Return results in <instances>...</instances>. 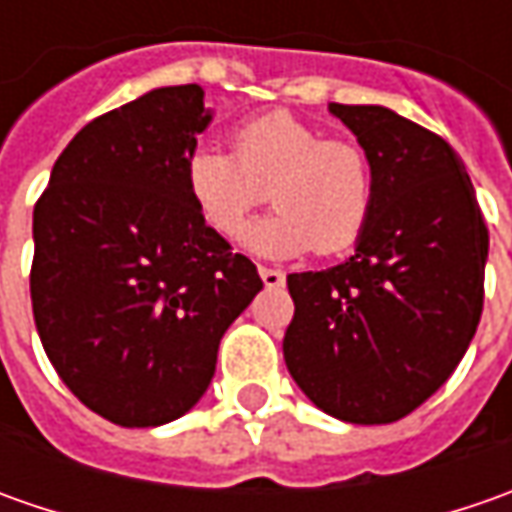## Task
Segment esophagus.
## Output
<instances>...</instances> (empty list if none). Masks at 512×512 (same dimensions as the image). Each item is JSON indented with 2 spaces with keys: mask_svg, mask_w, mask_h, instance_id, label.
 Returning a JSON list of instances; mask_svg holds the SVG:
<instances>
[{
  "mask_svg": "<svg viewBox=\"0 0 512 512\" xmlns=\"http://www.w3.org/2000/svg\"><path fill=\"white\" fill-rule=\"evenodd\" d=\"M259 276H262L265 287L285 285V273H282V270H276V267H259Z\"/></svg>",
  "mask_w": 512,
  "mask_h": 512,
  "instance_id": "esophagus-1",
  "label": "esophagus"
}]
</instances>
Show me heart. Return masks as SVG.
<instances>
[{
    "label": "heart",
    "mask_w": 512,
    "mask_h": 512,
    "mask_svg": "<svg viewBox=\"0 0 512 512\" xmlns=\"http://www.w3.org/2000/svg\"><path fill=\"white\" fill-rule=\"evenodd\" d=\"M233 156L196 145L182 162V182L202 225L239 239L262 185L276 205L245 233L247 250L267 259H296L313 247L322 256L359 242L376 205V176L359 142L325 139L290 110H267L230 133Z\"/></svg>",
    "instance_id": "heart-1"
}]
</instances>
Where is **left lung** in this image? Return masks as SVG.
Returning a JSON list of instances; mask_svg holds the SVG:
<instances>
[{"mask_svg": "<svg viewBox=\"0 0 512 512\" xmlns=\"http://www.w3.org/2000/svg\"><path fill=\"white\" fill-rule=\"evenodd\" d=\"M327 110L367 150L376 205L347 262L287 276L296 313L282 350L327 416L390 424L427 402L473 342L490 236L442 136L382 105Z\"/></svg>", "mask_w": 512, "mask_h": 512, "instance_id": "1", "label": "left lung"}]
</instances>
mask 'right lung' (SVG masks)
<instances>
[{
  "instance_id": "add662e5",
  "label": "right lung",
  "mask_w": 512,
  "mask_h": 512,
  "mask_svg": "<svg viewBox=\"0 0 512 512\" xmlns=\"http://www.w3.org/2000/svg\"><path fill=\"white\" fill-rule=\"evenodd\" d=\"M210 119L199 85L150 90L79 130L33 207L42 347L70 393L122 427L185 416L262 290L185 193L182 162Z\"/></svg>"
}]
</instances>
